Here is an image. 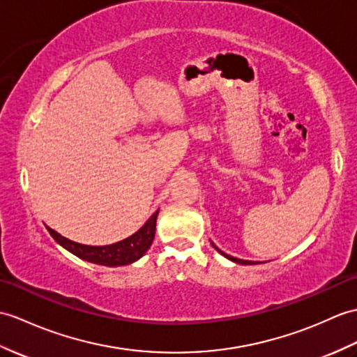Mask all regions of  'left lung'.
I'll return each instance as SVG.
<instances>
[{"instance_id":"obj_1","label":"left lung","mask_w":357,"mask_h":357,"mask_svg":"<svg viewBox=\"0 0 357 357\" xmlns=\"http://www.w3.org/2000/svg\"><path fill=\"white\" fill-rule=\"evenodd\" d=\"M211 245L214 246V248H216V250L223 255V257H227V259H229L231 261H234V263H238V264H255V263H252V261H250V260H242V259H236V257H231V255H228V254H225V252H223V251H220L219 250V248L216 246V245H214L213 242H211Z\"/></svg>"}]
</instances>
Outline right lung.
<instances>
[{
	"label": "right lung",
	"instance_id": "obj_1",
	"mask_svg": "<svg viewBox=\"0 0 357 357\" xmlns=\"http://www.w3.org/2000/svg\"><path fill=\"white\" fill-rule=\"evenodd\" d=\"M158 213L160 210L153 213L152 218L149 219L135 234L121 240V242L106 246L82 245L77 242H73V240L66 237H62L57 231L52 228H48V231L57 243L62 245L65 250H68L74 255H77L79 259H84L91 263L103 264V266H124V264H130L141 259L149 248H151L155 237Z\"/></svg>",
	"mask_w": 357,
	"mask_h": 357
}]
</instances>
